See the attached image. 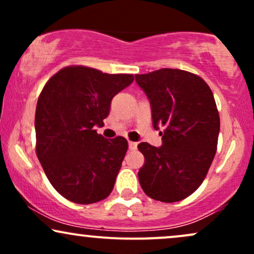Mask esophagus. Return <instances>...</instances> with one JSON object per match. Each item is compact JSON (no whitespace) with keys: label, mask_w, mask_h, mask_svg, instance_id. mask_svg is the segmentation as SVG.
<instances>
[{"label":"esophagus","mask_w":254,"mask_h":254,"mask_svg":"<svg viewBox=\"0 0 254 254\" xmlns=\"http://www.w3.org/2000/svg\"><path fill=\"white\" fill-rule=\"evenodd\" d=\"M136 148H137V143H136V142H131V141H129V149L135 150Z\"/></svg>","instance_id":"1"}]
</instances>
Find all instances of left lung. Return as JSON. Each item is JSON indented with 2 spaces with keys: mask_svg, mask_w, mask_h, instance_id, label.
I'll return each mask as SVG.
<instances>
[{
  "mask_svg": "<svg viewBox=\"0 0 254 254\" xmlns=\"http://www.w3.org/2000/svg\"><path fill=\"white\" fill-rule=\"evenodd\" d=\"M135 80L149 99L154 129H164L161 147L138 144L144 155L139 184L153 199L179 202L199 188L216 154L220 116L214 94L202 77L180 69Z\"/></svg>",
  "mask_w": 254,
  "mask_h": 254,
  "instance_id": "left-lung-1",
  "label": "left lung"
}]
</instances>
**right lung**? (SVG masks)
Listing matches in <instances>:
<instances>
[{"instance_id": "add662e5", "label": "right lung", "mask_w": 254, "mask_h": 254, "mask_svg": "<svg viewBox=\"0 0 254 254\" xmlns=\"http://www.w3.org/2000/svg\"><path fill=\"white\" fill-rule=\"evenodd\" d=\"M133 75L72 65L46 82L37 103V156L49 182L70 202L92 204L111 193L125 153L124 137L98 135L111 101Z\"/></svg>"}]
</instances>
